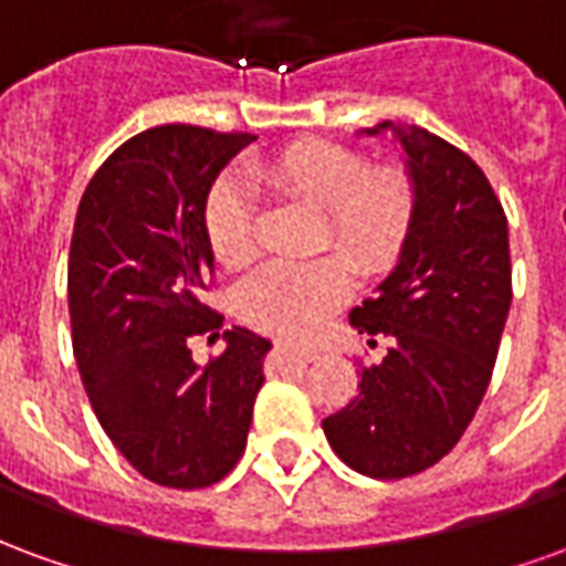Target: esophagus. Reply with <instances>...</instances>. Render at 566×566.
Segmentation results:
<instances>
[{
    "mask_svg": "<svg viewBox=\"0 0 566 566\" xmlns=\"http://www.w3.org/2000/svg\"><path fill=\"white\" fill-rule=\"evenodd\" d=\"M275 352L284 357H291V360H303V364H308V360H315V357H318L315 348H300V345H287V343L275 345Z\"/></svg>",
    "mask_w": 566,
    "mask_h": 566,
    "instance_id": "esophagus-1",
    "label": "esophagus"
}]
</instances>
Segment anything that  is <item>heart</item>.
<instances>
[{
	"label": "heart",
	"mask_w": 566,
	"mask_h": 566,
	"mask_svg": "<svg viewBox=\"0 0 566 566\" xmlns=\"http://www.w3.org/2000/svg\"><path fill=\"white\" fill-rule=\"evenodd\" d=\"M260 185L324 209L318 248L306 263H270L235 291V312L254 331L303 339L352 296L353 263L360 275H381L400 258L412 233L418 190L403 166H376L360 150L327 139H303L248 166ZM206 239L214 260L242 270L258 258V197L239 178H221L209 190Z\"/></svg>",
	"instance_id": "1"
}]
</instances>
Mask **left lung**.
I'll use <instances>...</instances> for the list:
<instances>
[{
    "mask_svg": "<svg viewBox=\"0 0 566 566\" xmlns=\"http://www.w3.org/2000/svg\"><path fill=\"white\" fill-rule=\"evenodd\" d=\"M409 154L412 233L379 296L352 312L357 333L391 348L360 373L352 403L324 418L333 451L373 479H406L442 461L488 391L512 303L506 214L470 154L421 127L381 120Z\"/></svg>",
    "mask_w": 566,
    "mask_h": 566,
    "instance_id": "8db88e82",
    "label": "left lung"
}]
</instances>
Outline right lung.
I'll return each mask as SVG.
<instances>
[{
    "instance_id": "add662e5",
    "label": "right lung",
    "mask_w": 566,
    "mask_h": 566,
    "mask_svg": "<svg viewBox=\"0 0 566 566\" xmlns=\"http://www.w3.org/2000/svg\"><path fill=\"white\" fill-rule=\"evenodd\" d=\"M258 136L166 124L127 139L81 197L69 248L72 352L99 424L145 479L209 488L245 451L270 339L227 331L199 367L190 336H218L206 303L214 254L206 199Z\"/></svg>"
}]
</instances>
